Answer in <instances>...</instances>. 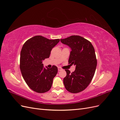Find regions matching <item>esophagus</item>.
<instances>
[{
    "label": "esophagus",
    "mask_w": 120,
    "mask_h": 120,
    "mask_svg": "<svg viewBox=\"0 0 120 120\" xmlns=\"http://www.w3.org/2000/svg\"><path fill=\"white\" fill-rule=\"evenodd\" d=\"M61 70H62V68H60V67L58 68V71H61Z\"/></svg>",
    "instance_id": "obj_1"
}]
</instances>
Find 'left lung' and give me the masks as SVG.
<instances>
[{
	"label": "left lung",
	"mask_w": 120,
	"mask_h": 120,
	"mask_svg": "<svg viewBox=\"0 0 120 120\" xmlns=\"http://www.w3.org/2000/svg\"><path fill=\"white\" fill-rule=\"evenodd\" d=\"M60 41L71 48L68 64L75 66L71 73L65 70L64 87L70 93H79L87 88L95 75L97 64L95 49L91 42L79 35H71Z\"/></svg>",
	"instance_id": "left-lung-1"
}]
</instances>
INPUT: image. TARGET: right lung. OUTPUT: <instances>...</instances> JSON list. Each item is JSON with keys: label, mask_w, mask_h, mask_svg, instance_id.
I'll use <instances>...</instances> for the list:
<instances>
[{"label": "right lung", "mask_w": 120, "mask_h": 120, "mask_svg": "<svg viewBox=\"0 0 120 120\" xmlns=\"http://www.w3.org/2000/svg\"><path fill=\"white\" fill-rule=\"evenodd\" d=\"M60 41L37 35L24 43L20 52V71L27 86L35 92L44 93L51 88L58 69L56 66L43 68L42 60L49 57L52 49Z\"/></svg>", "instance_id": "right-lung-1"}]
</instances>
